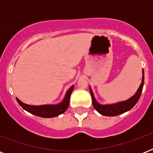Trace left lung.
<instances>
[{
	"instance_id": "8db88e82",
	"label": "left lung",
	"mask_w": 153,
	"mask_h": 153,
	"mask_svg": "<svg viewBox=\"0 0 153 153\" xmlns=\"http://www.w3.org/2000/svg\"><path fill=\"white\" fill-rule=\"evenodd\" d=\"M142 73L144 74V71H143ZM144 80H145V76L143 75L142 82L140 83V86H139V89H138L137 91L136 92L135 94L132 98H130L127 101H125V102H117V103L111 105H103L99 104L95 100L93 92L91 91V89L90 88L91 97H92V103H93L94 107L102 115L109 117L117 116V115H119V114H123V113H126V112L130 110L137 104V102H138L139 98H140L141 92H142L143 86H144Z\"/></svg>"
}]
</instances>
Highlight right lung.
Returning a JSON list of instances; mask_svg holds the SVG:
<instances>
[{
    "instance_id": "add662e5",
    "label": "right lung",
    "mask_w": 153,
    "mask_h": 153,
    "mask_svg": "<svg viewBox=\"0 0 153 153\" xmlns=\"http://www.w3.org/2000/svg\"><path fill=\"white\" fill-rule=\"evenodd\" d=\"M74 89V86H72L71 88L67 91L64 99L59 104L57 105H30L25 103L20 102L18 98L16 101L19 103L20 106L26 111L29 112L31 114H34L36 116L49 118V117H54L59 116V114L64 113L69 106L70 97L72 93V91Z\"/></svg>"
}]
</instances>
